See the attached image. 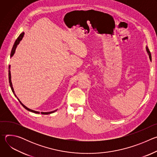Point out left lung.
<instances>
[{
	"label": "left lung",
	"instance_id": "1",
	"mask_svg": "<svg viewBox=\"0 0 157 157\" xmlns=\"http://www.w3.org/2000/svg\"><path fill=\"white\" fill-rule=\"evenodd\" d=\"M147 52H148V55H149V58H150V60H151V54H150V51H149V49L147 47Z\"/></svg>",
	"mask_w": 157,
	"mask_h": 157
}]
</instances>
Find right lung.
Segmentation results:
<instances>
[{
  "instance_id": "right-lung-1",
  "label": "right lung",
  "mask_w": 157,
  "mask_h": 157,
  "mask_svg": "<svg viewBox=\"0 0 157 157\" xmlns=\"http://www.w3.org/2000/svg\"><path fill=\"white\" fill-rule=\"evenodd\" d=\"M24 35V32H23V33H21L19 35V36L17 38V40H15V43H14V44H13V48H12V51H11L10 57H12V56L13 55V54L15 53V49H16V48H17V47L18 44H19L20 41L21 40L22 38H23ZM10 66H9V83H10V87H11L12 91L13 93L15 94V93H14V91H13V87H12V82H11V74H10ZM15 96H16V95H15ZM17 99H18V98H17ZM18 101L20 102V103L22 105V106H23V107H24L25 109H26L27 110H29V111H30V112H32V113H36V114H39V113H40V112L35 111V110H32V109H29L28 107H27L25 105H24L23 104H22L18 99ZM55 111H56V110H53V111H52V112H48V113H41V114H52V113H55Z\"/></svg>"
}]
</instances>
